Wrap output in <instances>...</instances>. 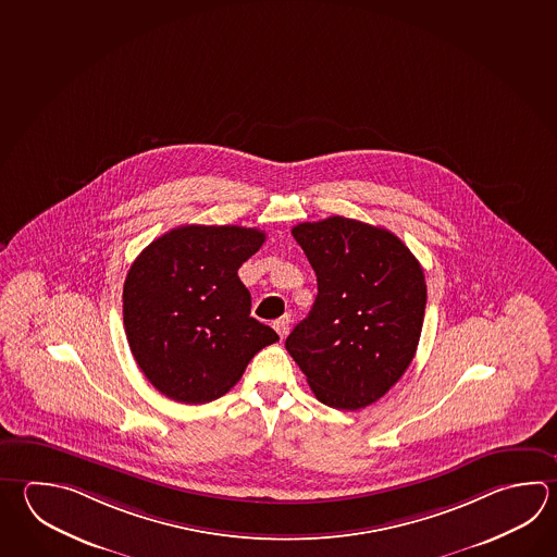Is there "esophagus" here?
Segmentation results:
<instances>
[{"instance_id":"esophagus-1","label":"esophagus","mask_w":557,"mask_h":557,"mask_svg":"<svg viewBox=\"0 0 557 557\" xmlns=\"http://www.w3.org/2000/svg\"><path fill=\"white\" fill-rule=\"evenodd\" d=\"M289 323H292V317H280V319H275V321H273V329L277 331V335L284 338V336L287 335V329H289Z\"/></svg>"}]
</instances>
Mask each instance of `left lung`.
Returning <instances> with one entry per match:
<instances>
[{"label":"left lung","mask_w":557,"mask_h":557,"mask_svg":"<svg viewBox=\"0 0 557 557\" xmlns=\"http://www.w3.org/2000/svg\"><path fill=\"white\" fill-rule=\"evenodd\" d=\"M317 275L307 319L285 338L317 399L357 411L382 398L420 343L428 285L396 234L345 216L292 228Z\"/></svg>","instance_id":"left-lung-1"}]
</instances>
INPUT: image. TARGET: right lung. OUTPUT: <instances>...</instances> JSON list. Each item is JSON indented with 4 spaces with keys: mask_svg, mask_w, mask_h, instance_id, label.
<instances>
[{
    "mask_svg": "<svg viewBox=\"0 0 557 557\" xmlns=\"http://www.w3.org/2000/svg\"><path fill=\"white\" fill-rule=\"evenodd\" d=\"M265 234L244 226L187 224L151 242L124 284V326L137 367L168 398L207 404L280 341L250 317L238 268Z\"/></svg>",
    "mask_w": 557,
    "mask_h": 557,
    "instance_id": "add662e5",
    "label": "right lung"
}]
</instances>
